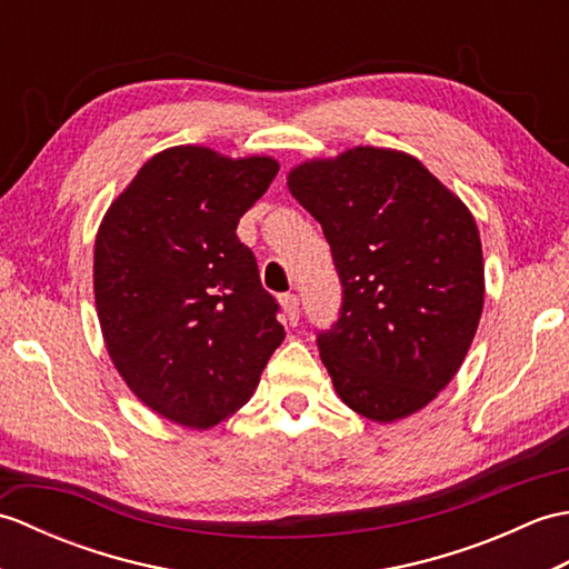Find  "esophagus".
<instances>
[{"mask_svg":"<svg viewBox=\"0 0 569 569\" xmlns=\"http://www.w3.org/2000/svg\"><path fill=\"white\" fill-rule=\"evenodd\" d=\"M278 300H281V308L286 312V320L291 322V325H296L300 320V300H298V296L296 293H283Z\"/></svg>","mask_w":569,"mask_h":569,"instance_id":"34e87169","label":"esophagus"}]
</instances>
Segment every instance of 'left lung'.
Returning a JSON list of instances; mask_svg holds the SVG:
<instances>
[{
  "label": "left lung",
  "mask_w": 569,
  "mask_h": 569,
  "mask_svg": "<svg viewBox=\"0 0 569 569\" xmlns=\"http://www.w3.org/2000/svg\"><path fill=\"white\" fill-rule=\"evenodd\" d=\"M342 283L340 318L318 332L335 391L391 422L452 381L485 306L475 217L418 159L357 147L288 173Z\"/></svg>",
  "instance_id": "1"
}]
</instances>
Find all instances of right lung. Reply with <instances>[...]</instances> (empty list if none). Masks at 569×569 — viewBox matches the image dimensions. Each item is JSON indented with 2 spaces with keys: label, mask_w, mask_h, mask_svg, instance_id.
<instances>
[{
  "label": "right lung",
  "mask_w": 569,
  "mask_h": 569,
  "mask_svg": "<svg viewBox=\"0 0 569 569\" xmlns=\"http://www.w3.org/2000/svg\"><path fill=\"white\" fill-rule=\"evenodd\" d=\"M278 173L266 156L173 147L141 166L94 241V303L117 371L143 406L212 428L244 406L283 342L239 217Z\"/></svg>",
  "instance_id": "1"
}]
</instances>
